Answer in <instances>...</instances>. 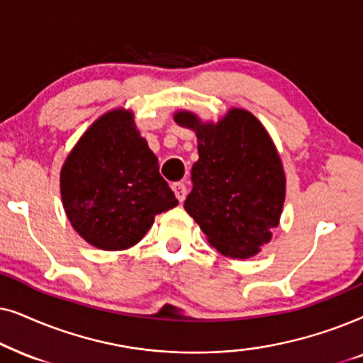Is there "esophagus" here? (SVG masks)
Masks as SVG:
<instances>
[{"instance_id": "34e87169", "label": "esophagus", "mask_w": 363, "mask_h": 363, "mask_svg": "<svg viewBox=\"0 0 363 363\" xmlns=\"http://www.w3.org/2000/svg\"><path fill=\"white\" fill-rule=\"evenodd\" d=\"M172 191H174V194H176V197L179 201H184L186 199V196H187V187H186V184L184 182H174L172 184Z\"/></svg>"}]
</instances>
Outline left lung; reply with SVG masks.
I'll return each mask as SVG.
<instances>
[{"mask_svg": "<svg viewBox=\"0 0 363 363\" xmlns=\"http://www.w3.org/2000/svg\"><path fill=\"white\" fill-rule=\"evenodd\" d=\"M176 123L194 129L199 161L184 209L222 255L247 259L272 238L286 197V176L272 139L252 114L232 109L217 124L191 113Z\"/></svg>", "mask_w": 363, "mask_h": 363, "instance_id": "1", "label": "left lung"}]
</instances>
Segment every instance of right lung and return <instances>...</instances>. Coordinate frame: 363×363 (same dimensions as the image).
I'll use <instances>...</instances> for the list:
<instances>
[{"label":"right lung","instance_id":"1","mask_svg":"<svg viewBox=\"0 0 363 363\" xmlns=\"http://www.w3.org/2000/svg\"><path fill=\"white\" fill-rule=\"evenodd\" d=\"M61 196L77 234L104 250L138 244L154 216L177 206L128 111H111L84 133L62 166Z\"/></svg>","mask_w":363,"mask_h":363}]
</instances>
